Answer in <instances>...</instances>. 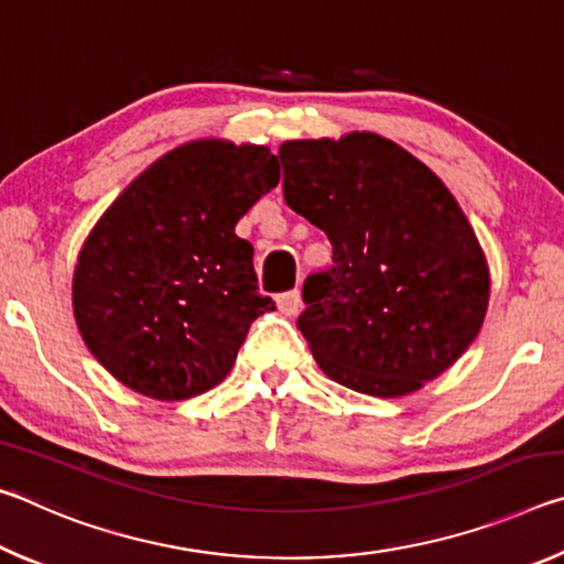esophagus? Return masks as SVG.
I'll use <instances>...</instances> for the list:
<instances>
[{"label": "esophagus", "instance_id": "obj_1", "mask_svg": "<svg viewBox=\"0 0 564 564\" xmlns=\"http://www.w3.org/2000/svg\"><path fill=\"white\" fill-rule=\"evenodd\" d=\"M275 305H279V311L283 313V316H299L301 308H303L301 293L299 291L279 293V299H275Z\"/></svg>", "mask_w": 564, "mask_h": 564}]
</instances>
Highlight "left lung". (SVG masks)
I'll return each mask as SVG.
<instances>
[{
    "label": "left lung",
    "instance_id": "8db88e82",
    "mask_svg": "<svg viewBox=\"0 0 564 564\" xmlns=\"http://www.w3.org/2000/svg\"><path fill=\"white\" fill-rule=\"evenodd\" d=\"M283 198L326 231L333 265L303 283L299 330L323 373L358 393H413L453 366L488 311L473 226L431 169L393 141H285Z\"/></svg>",
    "mask_w": 564,
    "mask_h": 564
}]
</instances>
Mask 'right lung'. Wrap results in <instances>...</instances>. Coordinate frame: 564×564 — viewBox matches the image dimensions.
I'll list each match as a JSON object with an SVG mask.
<instances>
[{
    "instance_id": "right-lung-1",
    "label": "right lung",
    "mask_w": 564,
    "mask_h": 564,
    "mask_svg": "<svg viewBox=\"0 0 564 564\" xmlns=\"http://www.w3.org/2000/svg\"><path fill=\"white\" fill-rule=\"evenodd\" d=\"M279 178L265 147L191 141L107 208L76 263L74 316L113 378L159 400L221 383L251 323L275 308L236 224Z\"/></svg>"
}]
</instances>
